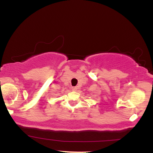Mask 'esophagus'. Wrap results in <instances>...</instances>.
<instances>
[{"label": "esophagus", "instance_id": "obj_1", "mask_svg": "<svg viewBox=\"0 0 153 153\" xmlns=\"http://www.w3.org/2000/svg\"><path fill=\"white\" fill-rule=\"evenodd\" d=\"M71 89H72L73 91H76L77 89H78V88H77L76 87H71Z\"/></svg>", "mask_w": 153, "mask_h": 153}]
</instances>
